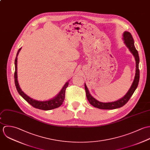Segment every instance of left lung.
<instances>
[{
  "label": "left lung",
  "instance_id": "8db88e82",
  "mask_svg": "<svg viewBox=\"0 0 150 150\" xmlns=\"http://www.w3.org/2000/svg\"><path fill=\"white\" fill-rule=\"evenodd\" d=\"M123 40L125 45L129 48L130 51L132 52V53L134 56L136 60V75H135L134 81L130 89L123 98H122L121 99H120L118 101H116L114 102H111V103H102L94 98L90 95L86 85H85V88L86 90L87 98L89 102L90 103V104L96 108H97L99 109H103V110H113V109H116L118 108L122 107L127 103V101L129 100V99L133 95V93L137 88L139 82V79H140V71L139 68V64L140 60H139V53L137 50L135 48V46L134 45V40L131 33L129 32L125 31L123 33Z\"/></svg>",
  "mask_w": 150,
  "mask_h": 150
}]
</instances>
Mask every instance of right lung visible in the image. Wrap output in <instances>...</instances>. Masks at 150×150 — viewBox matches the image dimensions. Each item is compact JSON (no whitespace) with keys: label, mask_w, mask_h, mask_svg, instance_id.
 Instances as JSON below:
<instances>
[{"label":"right lung","mask_w":150,"mask_h":150,"mask_svg":"<svg viewBox=\"0 0 150 150\" xmlns=\"http://www.w3.org/2000/svg\"><path fill=\"white\" fill-rule=\"evenodd\" d=\"M21 47L18 50V52L17 53V56L15 59V72H14V82L15 85L16 87V89L18 91V93L24 98L30 104L32 107H33L35 108H38L39 110H50L54 108H57L60 107L62 103L64 102V98H65V90L67 88L68 86V82H67L62 90H61L60 93L56 96L55 98L45 101H37L35 100H33L30 97H28L27 95H26L22 90L19 86L18 81H17V56L21 50Z\"/></svg>","instance_id":"1"}]
</instances>
